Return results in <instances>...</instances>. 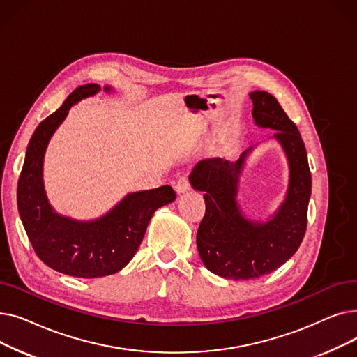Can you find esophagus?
Segmentation results:
<instances>
[{
	"instance_id": "34e87169",
	"label": "esophagus",
	"mask_w": 357,
	"mask_h": 357,
	"mask_svg": "<svg viewBox=\"0 0 357 357\" xmlns=\"http://www.w3.org/2000/svg\"><path fill=\"white\" fill-rule=\"evenodd\" d=\"M190 181H188V178L186 176H181L178 181H176V185H175V191L178 192V194H183V192H186L190 190Z\"/></svg>"
}]
</instances>
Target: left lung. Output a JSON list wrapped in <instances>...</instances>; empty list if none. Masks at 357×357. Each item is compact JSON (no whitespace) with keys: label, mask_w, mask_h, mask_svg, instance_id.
Listing matches in <instances>:
<instances>
[{"label":"left lung","mask_w":357,"mask_h":357,"mask_svg":"<svg viewBox=\"0 0 357 357\" xmlns=\"http://www.w3.org/2000/svg\"><path fill=\"white\" fill-rule=\"evenodd\" d=\"M252 116L259 127L276 130L289 165V183L284 202L266 222L243 215L237 202L243 165L253 147L238 160L220 158L201 160L190 175L194 190L204 192L205 215L198 227L197 248L202 264L213 273L248 280L282 266L298 250L307 230L311 172L301 135L278 100L266 91L250 92Z\"/></svg>","instance_id":"left-lung-1"}]
</instances>
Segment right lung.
Returning <instances> with one entry per match:
<instances>
[{
  "label": "right lung",
  "mask_w": 357,
  "mask_h": 357,
  "mask_svg": "<svg viewBox=\"0 0 357 357\" xmlns=\"http://www.w3.org/2000/svg\"><path fill=\"white\" fill-rule=\"evenodd\" d=\"M104 89L111 91L109 86ZM100 91L97 84L78 86L59 109L37 126L17 185L18 213L36 255L49 268L77 278H100L121 271L137 252L155 211L176 198L169 185L133 192L92 221L72 220L52 208L43 186L47 143L70 107Z\"/></svg>",
  "instance_id": "add662e5"
}]
</instances>
